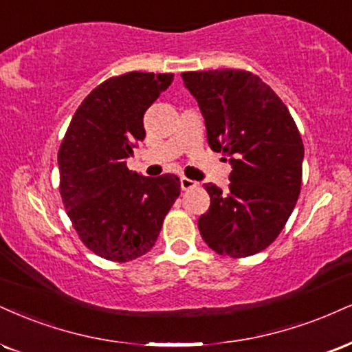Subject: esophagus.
<instances>
[{
  "label": "esophagus",
  "instance_id": "esophagus-1",
  "mask_svg": "<svg viewBox=\"0 0 352 352\" xmlns=\"http://www.w3.org/2000/svg\"><path fill=\"white\" fill-rule=\"evenodd\" d=\"M180 187H182V190H190V188L197 187V182L190 180V179H187V177H182V179H180Z\"/></svg>",
  "mask_w": 352,
  "mask_h": 352
}]
</instances>
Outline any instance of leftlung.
Masks as SVG:
<instances>
[{"label": "left lung", "instance_id": "8db88e82", "mask_svg": "<svg viewBox=\"0 0 352 352\" xmlns=\"http://www.w3.org/2000/svg\"><path fill=\"white\" fill-rule=\"evenodd\" d=\"M205 118L211 151L230 160V188L203 187L211 203L198 219L203 241L221 256L264 251L298 200L303 142L289 109L257 75L244 70L182 74Z\"/></svg>", "mask_w": 352, "mask_h": 352}]
</instances>
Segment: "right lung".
<instances>
[{
	"label": "right lung",
	"mask_w": 352,
	"mask_h": 352,
	"mask_svg": "<svg viewBox=\"0 0 352 352\" xmlns=\"http://www.w3.org/2000/svg\"><path fill=\"white\" fill-rule=\"evenodd\" d=\"M173 74H129L103 82L82 101L58 149L60 195L83 244L103 259L128 262L157 241L180 195L173 173L144 177L126 159L142 141L144 113Z\"/></svg>",
	"instance_id": "right-lung-1"
}]
</instances>
